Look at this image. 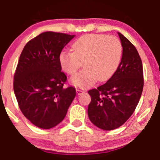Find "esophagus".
Listing matches in <instances>:
<instances>
[{
    "mask_svg": "<svg viewBox=\"0 0 160 160\" xmlns=\"http://www.w3.org/2000/svg\"><path fill=\"white\" fill-rule=\"evenodd\" d=\"M86 92V90H85L84 88H76L77 94H80L82 92Z\"/></svg>",
    "mask_w": 160,
    "mask_h": 160,
    "instance_id": "esophagus-1",
    "label": "esophagus"
}]
</instances>
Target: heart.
<instances>
[{"mask_svg": "<svg viewBox=\"0 0 160 160\" xmlns=\"http://www.w3.org/2000/svg\"><path fill=\"white\" fill-rule=\"evenodd\" d=\"M74 52H62L59 60L62 69L74 75L82 66L85 68L74 76V86L86 88L98 79L105 81L112 77L120 65L122 54L120 40L114 36L90 34L74 42Z\"/></svg>", "mask_w": 160, "mask_h": 160, "instance_id": "obj_1", "label": "heart"}]
</instances>
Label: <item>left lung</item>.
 Instances as JSON below:
<instances>
[{
    "mask_svg": "<svg viewBox=\"0 0 160 160\" xmlns=\"http://www.w3.org/2000/svg\"><path fill=\"white\" fill-rule=\"evenodd\" d=\"M122 56L118 68L106 83L88 92L91 122L102 130H114L132 115L142 94L144 78L142 60L135 46L118 32Z\"/></svg>",
    "mask_w": 160,
    "mask_h": 160,
    "instance_id": "8db88e82",
    "label": "left lung"
}]
</instances>
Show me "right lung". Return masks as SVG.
Wrapping results in <instances>:
<instances>
[{
	"label": "right lung",
	"instance_id": "right-lung-1",
	"mask_svg": "<svg viewBox=\"0 0 160 160\" xmlns=\"http://www.w3.org/2000/svg\"><path fill=\"white\" fill-rule=\"evenodd\" d=\"M74 35L45 32L30 40L22 51L13 88L18 106L38 128L49 129L65 118L75 98L74 87H64L67 77L61 72L59 57Z\"/></svg>",
	"mask_w": 160,
	"mask_h": 160
}]
</instances>
